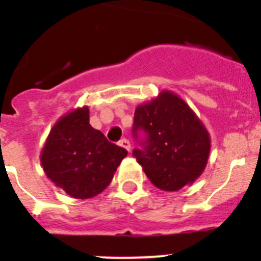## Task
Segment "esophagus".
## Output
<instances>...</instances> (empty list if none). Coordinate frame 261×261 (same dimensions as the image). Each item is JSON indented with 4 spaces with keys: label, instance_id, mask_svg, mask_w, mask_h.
Returning <instances> with one entry per match:
<instances>
[{
    "label": "esophagus",
    "instance_id": "1",
    "mask_svg": "<svg viewBox=\"0 0 261 261\" xmlns=\"http://www.w3.org/2000/svg\"><path fill=\"white\" fill-rule=\"evenodd\" d=\"M119 145H120V146H121V147H124L125 150L130 151V142H129L128 140H126V138H124V140H121V141L119 142Z\"/></svg>",
    "mask_w": 261,
    "mask_h": 261
}]
</instances>
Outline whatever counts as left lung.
Masks as SVG:
<instances>
[{"instance_id":"8db88e82","label":"left lung","mask_w":261,"mask_h":261,"mask_svg":"<svg viewBox=\"0 0 261 261\" xmlns=\"http://www.w3.org/2000/svg\"><path fill=\"white\" fill-rule=\"evenodd\" d=\"M144 129L146 146L133 155L149 180L162 191L191 186L204 172L211 154V135L183 98L163 90L135 111V130Z\"/></svg>"}]
</instances>
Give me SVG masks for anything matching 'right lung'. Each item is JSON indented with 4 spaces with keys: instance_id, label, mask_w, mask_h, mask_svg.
I'll use <instances>...</instances> for the list:
<instances>
[{
    "instance_id": "right-lung-1",
    "label": "right lung",
    "mask_w": 261,
    "mask_h": 261,
    "mask_svg": "<svg viewBox=\"0 0 261 261\" xmlns=\"http://www.w3.org/2000/svg\"><path fill=\"white\" fill-rule=\"evenodd\" d=\"M89 119L87 106L62 115L50 128L40 153L48 179L81 200L103 192L128 154L90 125Z\"/></svg>"
}]
</instances>
